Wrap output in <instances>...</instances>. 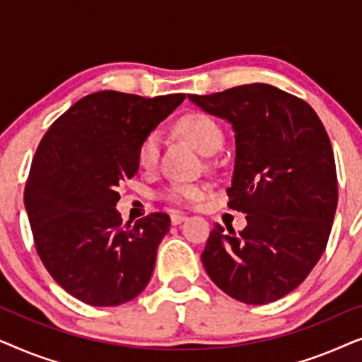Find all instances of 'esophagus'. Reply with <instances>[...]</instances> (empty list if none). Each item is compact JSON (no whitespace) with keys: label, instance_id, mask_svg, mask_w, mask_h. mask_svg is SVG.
I'll list each match as a JSON object with an SVG mask.
<instances>
[{"label":"esophagus","instance_id":"esophagus-1","mask_svg":"<svg viewBox=\"0 0 362 362\" xmlns=\"http://www.w3.org/2000/svg\"><path fill=\"white\" fill-rule=\"evenodd\" d=\"M187 217L182 214V212H173L171 214V224L173 226H177V224H181L182 221H186Z\"/></svg>","mask_w":362,"mask_h":362}]
</instances>
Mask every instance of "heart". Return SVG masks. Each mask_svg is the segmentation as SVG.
Here are the masks:
<instances>
[{
    "label": "heart",
    "instance_id": "heart-1",
    "mask_svg": "<svg viewBox=\"0 0 362 362\" xmlns=\"http://www.w3.org/2000/svg\"><path fill=\"white\" fill-rule=\"evenodd\" d=\"M177 130L194 145L197 150L204 155H214L222 148L224 143V133L214 118L207 113L192 112L181 117L177 122ZM161 150V138L158 132H150L138 145L136 158L138 165L145 170H151L158 165ZM201 186L189 185V182H173L163 191V197L173 204H186V202L197 201L202 196Z\"/></svg>",
    "mask_w": 362,
    "mask_h": 362
}]
</instances>
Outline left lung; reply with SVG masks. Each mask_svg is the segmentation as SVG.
<instances>
[{
	"label": "left lung",
	"instance_id": "1",
	"mask_svg": "<svg viewBox=\"0 0 362 362\" xmlns=\"http://www.w3.org/2000/svg\"><path fill=\"white\" fill-rule=\"evenodd\" d=\"M187 97L234 128L227 206L247 214L239 234L214 226L202 265L232 298L272 303L308 276L328 244L338 206L328 133L308 103L269 83Z\"/></svg>",
	"mask_w": 362,
	"mask_h": 362
}]
</instances>
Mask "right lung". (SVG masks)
I'll list each match as a JSON object with an SVG mask.
<instances>
[{"label": "right lung", "instance_id": "1", "mask_svg": "<svg viewBox=\"0 0 362 362\" xmlns=\"http://www.w3.org/2000/svg\"><path fill=\"white\" fill-rule=\"evenodd\" d=\"M185 97L90 93L39 143L24 189L34 245L52 279L83 303H127L151 279L170 216L122 224L117 186L136 175L140 141Z\"/></svg>", "mask_w": 362, "mask_h": 362}]
</instances>
